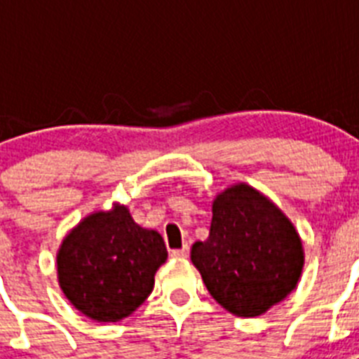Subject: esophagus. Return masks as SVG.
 I'll use <instances>...</instances> for the list:
<instances>
[{
  "label": "esophagus",
  "instance_id": "34e87169",
  "mask_svg": "<svg viewBox=\"0 0 359 359\" xmlns=\"http://www.w3.org/2000/svg\"><path fill=\"white\" fill-rule=\"evenodd\" d=\"M188 255H190V248L188 245H182L180 250H171V257H175V259H186Z\"/></svg>",
  "mask_w": 359,
  "mask_h": 359
}]
</instances>
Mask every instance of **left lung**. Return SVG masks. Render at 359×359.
<instances>
[{
  "label": "left lung",
  "mask_w": 359,
  "mask_h": 359,
  "mask_svg": "<svg viewBox=\"0 0 359 359\" xmlns=\"http://www.w3.org/2000/svg\"><path fill=\"white\" fill-rule=\"evenodd\" d=\"M208 292L236 317H259L296 289L304 248L290 219L240 182L216 196L210 233L191 245Z\"/></svg>",
  "instance_id": "obj_1"
}]
</instances>
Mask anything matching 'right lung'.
Here are the masks:
<instances>
[{"mask_svg":"<svg viewBox=\"0 0 359 359\" xmlns=\"http://www.w3.org/2000/svg\"><path fill=\"white\" fill-rule=\"evenodd\" d=\"M168 259L158 231L135 224L124 205L83 218L57 251L59 287L72 306L98 323H117L149 298Z\"/></svg>","mask_w":359,"mask_h":359,"instance_id":"obj_1","label":"right lung"}]
</instances>
